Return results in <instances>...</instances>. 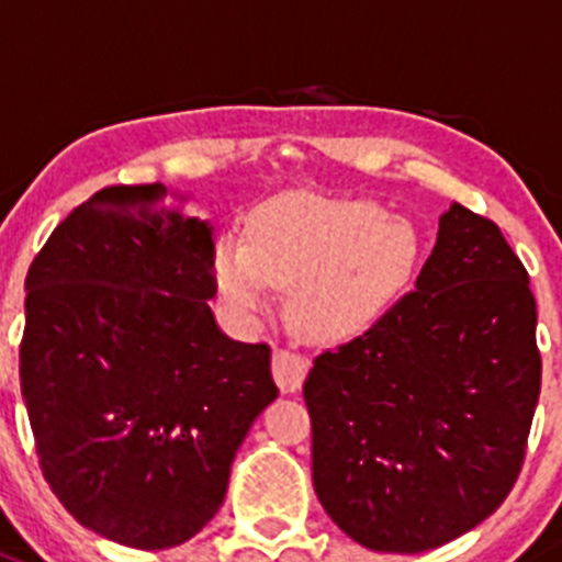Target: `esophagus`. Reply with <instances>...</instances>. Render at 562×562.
<instances>
[{"label":"esophagus","mask_w":562,"mask_h":562,"mask_svg":"<svg viewBox=\"0 0 562 562\" xmlns=\"http://www.w3.org/2000/svg\"><path fill=\"white\" fill-rule=\"evenodd\" d=\"M307 359L296 351H288V348H274V357H271V373H274L277 386L282 392H296L304 384V375H307Z\"/></svg>","instance_id":"obj_1"}]
</instances>
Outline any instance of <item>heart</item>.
Here are the masks:
<instances>
[{
    "instance_id": "1",
    "label": "heart",
    "mask_w": 562,
    "mask_h": 562,
    "mask_svg": "<svg viewBox=\"0 0 562 562\" xmlns=\"http://www.w3.org/2000/svg\"><path fill=\"white\" fill-rule=\"evenodd\" d=\"M417 263V233L368 200L282 194L249 220L247 247L220 241L216 285L241 310H263L291 288V315L313 340L368 329L403 293Z\"/></svg>"
}]
</instances>
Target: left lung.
I'll return each mask as SVG.
<instances>
[{
  "label": "left lung",
  "mask_w": 562,
  "mask_h": 562,
  "mask_svg": "<svg viewBox=\"0 0 562 562\" xmlns=\"http://www.w3.org/2000/svg\"><path fill=\"white\" fill-rule=\"evenodd\" d=\"M530 277L492 220L453 203L414 291L313 359V483L373 552L437 549L494 514L541 392Z\"/></svg>",
  "instance_id": "left-lung-1"
}]
</instances>
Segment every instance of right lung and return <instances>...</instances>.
I'll use <instances>...</instances> for the list:
<instances>
[{"mask_svg":"<svg viewBox=\"0 0 562 562\" xmlns=\"http://www.w3.org/2000/svg\"><path fill=\"white\" fill-rule=\"evenodd\" d=\"M165 183L106 187L26 271L19 373L43 477L131 549L198 536L249 426L277 397L271 348L222 335L214 233Z\"/></svg>","mask_w":562,"mask_h":562,"instance_id":"1","label":"right lung"}]
</instances>
